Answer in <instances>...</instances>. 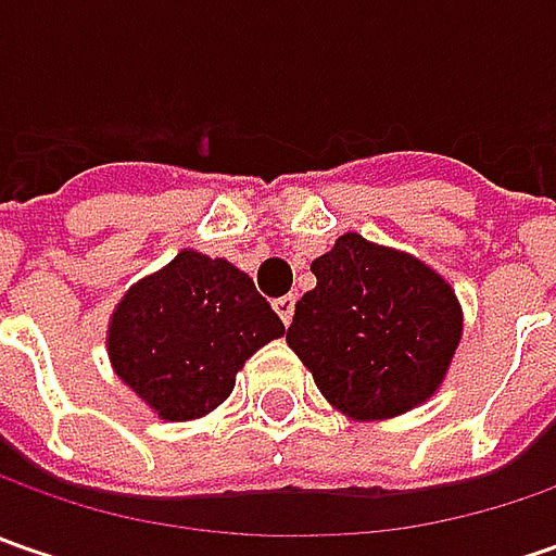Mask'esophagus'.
<instances>
[{
    "label": "esophagus",
    "mask_w": 556,
    "mask_h": 556,
    "mask_svg": "<svg viewBox=\"0 0 556 556\" xmlns=\"http://www.w3.org/2000/svg\"><path fill=\"white\" fill-rule=\"evenodd\" d=\"M293 309H296V296H293V293H285V296H278V300H275V312L281 315V321H285V325H290Z\"/></svg>",
    "instance_id": "1"
}]
</instances>
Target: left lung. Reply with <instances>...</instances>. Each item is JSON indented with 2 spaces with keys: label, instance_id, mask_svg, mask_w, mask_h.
I'll return each instance as SVG.
<instances>
[{
  "label": "left lung",
  "instance_id": "obj_1",
  "mask_svg": "<svg viewBox=\"0 0 556 556\" xmlns=\"http://www.w3.org/2000/svg\"><path fill=\"white\" fill-rule=\"evenodd\" d=\"M312 275L288 346L337 412L383 420L437 393L464 331L458 296L439 271L346 231Z\"/></svg>",
  "mask_w": 556,
  "mask_h": 556
}]
</instances>
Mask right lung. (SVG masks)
Returning a JSON list of instances; mask_svg holds the SVG:
<instances>
[{
    "instance_id": "add662e5",
    "label": "right lung",
    "mask_w": 556,
    "mask_h": 556,
    "mask_svg": "<svg viewBox=\"0 0 556 556\" xmlns=\"http://www.w3.org/2000/svg\"><path fill=\"white\" fill-rule=\"evenodd\" d=\"M281 333L247 271L182 250L126 290L108 325V355L154 415L194 420L223 405L247 358Z\"/></svg>"
}]
</instances>
